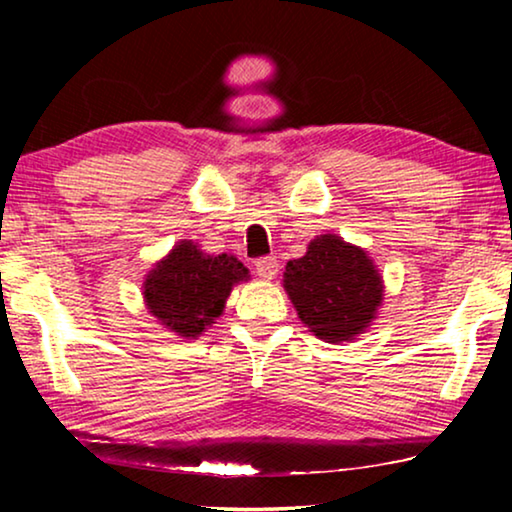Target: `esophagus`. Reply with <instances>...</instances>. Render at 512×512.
I'll return each mask as SVG.
<instances>
[{
	"mask_svg": "<svg viewBox=\"0 0 512 512\" xmlns=\"http://www.w3.org/2000/svg\"><path fill=\"white\" fill-rule=\"evenodd\" d=\"M255 271L262 280H273L277 271H280V264H277L275 257H262L255 262Z\"/></svg>",
	"mask_w": 512,
	"mask_h": 512,
	"instance_id": "34e87169",
	"label": "esophagus"
}]
</instances>
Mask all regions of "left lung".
I'll return each mask as SVG.
<instances>
[{
    "label": "left lung",
    "mask_w": 512,
    "mask_h": 512,
    "mask_svg": "<svg viewBox=\"0 0 512 512\" xmlns=\"http://www.w3.org/2000/svg\"><path fill=\"white\" fill-rule=\"evenodd\" d=\"M282 287L309 332L334 345L359 339L384 302V280L368 250L329 232L291 259Z\"/></svg>",
    "instance_id": "left-lung-1"
}]
</instances>
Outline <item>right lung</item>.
Instances as JSON below:
<instances>
[{
    "label": "right lung",
    "instance_id": "1",
    "mask_svg": "<svg viewBox=\"0 0 512 512\" xmlns=\"http://www.w3.org/2000/svg\"><path fill=\"white\" fill-rule=\"evenodd\" d=\"M248 280V268L235 255H210L183 239L146 273L142 296L160 325L189 341L214 325L232 287Z\"/></svg>",
    "mask_w": 512,
    "mask_h": 512
}]
</instances>
